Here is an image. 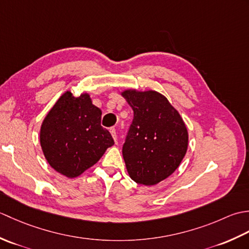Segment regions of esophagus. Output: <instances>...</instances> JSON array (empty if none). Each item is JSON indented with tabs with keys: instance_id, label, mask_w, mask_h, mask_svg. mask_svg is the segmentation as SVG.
Returning a JSON list of instances; mask_svg holds the SVG:
<instances>
[{
	"instance_id": "esophagus-1",
	"label": "esophagus",
	"mask_w": 249,
	"mask_h": 249,
	"mask_svg": "<svg viewBox=\"0 0 249 249\" xmlns=\"http://www.w3.org/2000/svg\"><path fill=\"white\" fill-rule=\"evenodd\" d=\"M110 133H111V135H112V137H113L114 141L118 140V135H116V130H115V128H114V127L110 128Z\"/></svg>"
}]
</instances>
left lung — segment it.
Returning a JSON list of instances; mask_svg holds the SVG:
<instances>
[{
    "label": "left lung",
    "mask_w": 249,
    "mask_h": 249,
    "mask_svg": "<svg viewBox=\"0 0 249 249\" xmlns=\"http://www.w3.org/2000/svg\"><path fill=\"white\" fill-rule=\"evenodd\" d=\"M121 95L134 110L123 145L126 169L136 183L153 186L170 177L183 160L188 147L186 125L160 92L128 88Z\"/></svg>",
    "instance_id": "1"
}]
</instances>
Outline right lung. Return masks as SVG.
Returning a JSON list of instances; mask_svg holds the SVG:
<instances>
[{"label": "right lung", "instance_id": "obj_1", "mask_svg": "<svg viewBox=\"0 0 249 249\" xmlns=\"http://www.w3.org/2000/svg\"><path fill=\"white\" fill-rule=\"evenodd\" d=\"M102 110L93 105L87 92L75 97L63 93L40 126L39 141L49 165L63 176L77 178L96 163L112 136L100 125Z\"/></svg>", "mask_w": 249, "mask_h": 249}]
</instances>
